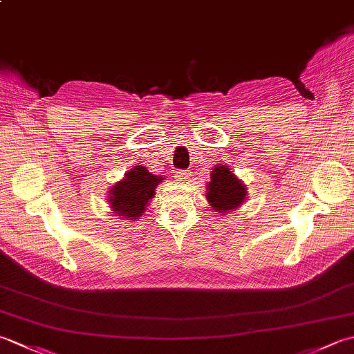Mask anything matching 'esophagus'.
<instances>
[{
	"instance_id": "1",
	"label": "esophagus",
	"mask_w": 354,
	"mask_h": 354,
	"mask_svg": "<svg viewBox=\"0 0 354 354\" xmlns=\"http://www.w3.org/2000/svg\"><path fill=\"white\" fill-rule=\"evenodd\" d=\"M190 173L185 171V170H176L175 171V178L179 179V181H185V179H189Z\"/></svg>"
}]
</instances>
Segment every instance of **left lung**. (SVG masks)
<instances>
[{
  "instance_id": "8db88e82",
  "label": "left lung",
  "mask_w": 354,
  "mask_h": 354,
  "mask_svg": "<svg viewBox=\"0 0 354 354\" xmlns=\"http://www.w3.org/2000/svg\"><path fill=\"white\" fill-rule=\"evenodd\" d=\"M209 183L207 184V201L212 205L214 212L221 213L222 216L243 205L246 199V185L232 173L228 165H214L209 176Z\"/></svg>"
}]
</instances>
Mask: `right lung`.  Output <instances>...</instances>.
Wrapping results in <instances>:
<instances>
[{
  "label": "right lung",
  "mask_w": 354,
  "mask_h": 354,
  "mask_svg": "<svg viewBox=\"0 0 354 354\" xmlns=\"http://www.w3.org/2000/svg\"><path fill=\"white\" fill-rule=\"evenodd\" d=\"M164 179L150 173L145 165H133L108 192L111 212L122 219L137 222L146 213L150 199L155 198V189Z\"/></svg>",
  "instance_id": "right-lung-1"
}]
</instances>
